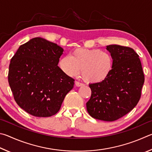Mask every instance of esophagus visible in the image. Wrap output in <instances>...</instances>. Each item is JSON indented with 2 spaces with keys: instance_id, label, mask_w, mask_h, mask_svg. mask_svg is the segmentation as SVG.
I'll return each mask as SVG.
<instances>
[{
  "instance_id": "34e87169",
  "label": "esophagus",
  "mask_w": 152,
  "mask_h": 152,
  "mask_svg": "<svg viewBox=\"0 0 152 152\" xmlns=\"http://www.w3.org/2000/svg\"><path fill=\"white\" fill-rule=\"evenodd\" d=\"M75 86H77V87H81V86H83V83H79V82H78V81H75Z\"/></svg>"
}]
</instances>
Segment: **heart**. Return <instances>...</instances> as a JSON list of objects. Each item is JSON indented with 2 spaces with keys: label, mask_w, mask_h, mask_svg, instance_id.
<instances>
[{
  "label": "heart",
  "mask_w": 152,
  "mask_h": 152,
  "mask_svg": "<svg viewBox=\"0 0 152 152\" xmlns=\"http://www.w3.org/2000/svg\"><path fill=\"white\" fill-rule=\"evenodd\" d=\"M113 59L110 53L99 49L77 48L71 52L70 57L61 58L59 66L68 75L73 77L80 72L87 83H102L112 71Z\"/></svg>",
  "instance_id": "obj_1"
}]
</instances>
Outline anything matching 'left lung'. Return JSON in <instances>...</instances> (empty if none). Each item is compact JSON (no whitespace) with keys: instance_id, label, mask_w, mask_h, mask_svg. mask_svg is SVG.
Instances as JSON below:
<instances>
[{"instance_id":"left-lung-1","label":"left lung","mask_w":152,"mask_h":152,"mask_svg":"<svg viewBox=\"0 0 152 152\" xmlns=\"http://www.w3.org/2000/svg\"><path fill=\"white\" fill-rule=\"evenodd\" d=\"M113 59L110 75L102 83L90 84L87 110L92 118L113 121L128 113L141 97L144 74L139 55L128 47L107 46Z\"/></svg>"}]
</instances>
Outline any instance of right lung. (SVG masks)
Segmentation results:
<instances>
[{"label":"right lung","instance_id":"right-lung-1","mask_svg":"<svg viewBox=\"0 0 152 152\" xmlns=\"http://www.w3.org/2000/svg\"><path fill=\"white\" fill-rule=\"evenodd\" d=\"M63 48L41 37L20 45L10 60L8 80L15 102L31 115L45 118L59 111L74 79L58 66Z\"/></svg>","mask_w":152,"mask_h":152}]
</instances>
